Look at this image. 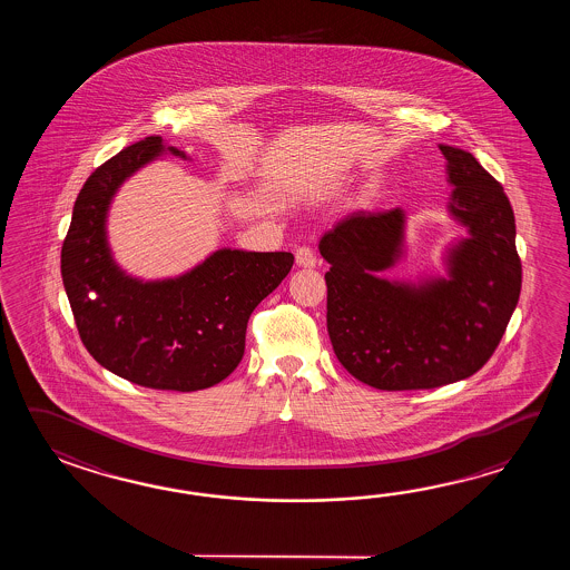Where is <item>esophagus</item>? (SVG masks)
<instances>
[{"label":"esophagus","instance_id":"obj_1","mask_svg":"<svg viewBox=\"0 0 570 570\" xmlns=\"http://www.w3.org/2000/svg\"><path fill=\"white\" fill-rule=\"evenodd\" d=\"M317 258H315L314 250L307 248V246H299L295 250V265L302 268H314Z\"/></svg>","mask_w":570,"mask_h":570}]
</instances>
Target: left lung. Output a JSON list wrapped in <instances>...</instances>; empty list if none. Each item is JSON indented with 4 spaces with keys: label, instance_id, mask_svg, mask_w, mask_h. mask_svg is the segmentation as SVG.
Returning <instances> with one entry per match:
<instances>
[{
    "label": "left lung",
    "instance_id": "obj_1",
    "mask_svg": "<svg viewBox=\"0 0 570 570\" xmlns=\"http://www.w3.org/2000/svg\"><path fill=\"white\" fill-rule=\"evenodd\" d=\"M449 216L464 228L444 275L389 279L407 255V216L356 212L326 232L327 334L342 366L383 391L434 389L474 375L495 352L521 289L515 218L503 187L466 150L440 145Z\"/></svg>",
    "mask_w": 570,
    "mask_h": 570
}]
</instances>
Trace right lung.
Segmentation results:
<instances>
[{
    "instance_id": "add662e5",
    "label": "right lung",
    "mask_w": 570,
    "mask_h": 570,
    "mask_svg": "<svg viewBox=\"0 0 570 570\" xmlns=\"http://www.w3.org/2000/svg\"><path fill=\"white\" fill-rule=\"evenodd\" d=\"M163 155L189 158L148 136L91 173L62 244V285L104 368L140 387L199 391L243 361L248 317L287 277L293 255L218 248L177 277L126 273L109 246V209L121 185Z\"/></svg>"
}]
</instances>
